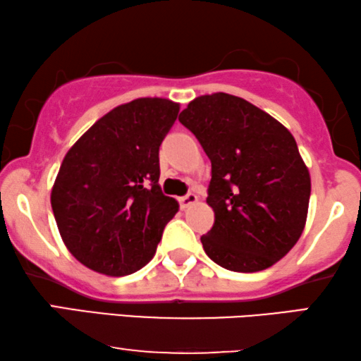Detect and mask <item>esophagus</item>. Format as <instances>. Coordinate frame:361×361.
Instances as JSON below:
<instances>
[{"label":"esophagus","instance_id":"esophagus-1","mask_svg":"<svg viewBox=\"0 0 361 361\" xmlns=\"http://www.w3.org/2000/svg\"><path fill=\"white\" fill-rule=\"evenodd\" d=\"M197 200H199V197H197L195 194H187V195H184V197H180L179 199V204H180V209H189L190 205H194V204H197Z\"/></svg>","mask_w":361,"mask_h":361}]
</instances>
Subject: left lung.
<instances>
[{
    "mask_svg": "<svg viewBox=\"0 0 361 361\" xmlns=\"http://www.w3.org/2000/svg\"><path fill=\"white\" fill-rule=\"evenodd\" d=\"M179 121L212 162L214 226L200 238L207 256L236 273L263 271L302 235L310 199L309 169L286 126L228 93L192 100Z\"/></svg>",
    "mask_w": 361,
    "mask_h": 361,
    "instance_id": "1",
    "label": "left lung"
}]
</instances>
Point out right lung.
<instances>
[{
  "label": "right lung",
  "mask_w": 361,
  "mask_h": 361,
  "mask_svg": "<svg viewBox=\"0 0 361 361\" xmlns=\"http://www.w3.org/2000/svg\"><path fill=\"white\" fill-rule=\"evenodd\" d=\"M179 110L167 98H136L108 111L67 151L51 205L63 245L88 269L126 276L154 256L179 210L159 185V146Z\"/></svg>",
  "instance_id": "right-lung-1"
}]
</instances>
